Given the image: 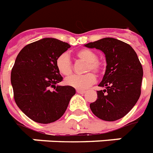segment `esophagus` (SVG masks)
Here are the masks:
<instances>
[{
	"mask_svg": "<svg viewBox=\"0 0 153 153\" xmlns=\"http://www.w3.org/2000/svg\"><path fill=\"white\" fill-rule=\"evenodd\" d=\"M76 93H78V94H85V90H81V89H76Z\"/></svg>",
	"mask_w": 153,
	"mask_h": 153,
	"instance_id": "34e87169",
	"label": "esophagus"
}]
</instances>
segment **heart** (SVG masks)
I'll list each match as a JSON object with an SVG mask.
<instances>
[{
  "label": "heart",
  "instance_id": "b5f03b06",
  "mask_svg": "<svg viewBox=\"0 0 153 153\" xmlns=\"http://www.w3.org/2000/svg\"><path fill=\"white\" fill-rule=\"evenodd\" d=\"M76 56L82 61L86 62L85 72L93 71L99 74L102 72V64L97 59V55L89 49H81L76 52ZM56 66L57 70L63 76H69L72 72V65L71 59L67 53L59 55L56 59ZM96 77L94 73L88 72L85 75L71 76L65 79L64 83L67 85L77 89H85L95 82Z\"/></svg>",
  "mask_w": 153,
  "mask_h": 153
}]
</instances>
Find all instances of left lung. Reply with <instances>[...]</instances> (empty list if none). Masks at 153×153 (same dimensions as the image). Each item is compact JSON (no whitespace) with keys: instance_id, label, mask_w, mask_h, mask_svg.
Masks as SVG:
<instances>
[{"instance_id":"left-lung-1","label":"left lung","mask_w":153,"mask_h":153,"mask_svg":"<svg viewBox=\"0 0 153 153\" xmlns=\"http://www.w3.org/2000/svg\"><path fill=\"white\" fill-rule=\"evenodd\" d=\"M105 54L106 68L98 85L105 89L97 92V98L90 103L92 112L105 121L124 117L137 102L141 93L143 68L129 44L114 38H104L85 44Z\"/></svg>"}]
</instances>
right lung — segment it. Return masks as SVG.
Returning a JSON list of instances; mask_svg holds the SVG:
<instances>
[{
	"label": "right lung",
	"mask_w": 153,
	"mask_h": 153,
	"mask_svg": "<svg viewBox=\"0 0 153 153\" xmlns=\"http://www.w3.org/2000/svg\"><path fill=\"white\" fill-rule=\"evenodd\" d=\"M70 47L54 38H44L24 47L16 58L11 72L14 100L33 121L46 124L58 120L76 94L73 87L57 85L63 77L56 59Z\"/></svg>",
	"instance_id": "obj_1"
}]
</instances>
